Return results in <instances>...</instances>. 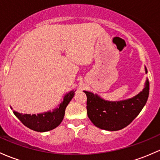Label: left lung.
<instances>
[{"mask_svg":"<svg viewBox=\"0 0 160 160\" xmlns=\"http://www.w3.org/2000/svg\"><path fill=\"white\" fill-rule=\"evenodd\" d=\"M146 73L147 69L145 68ZM149 83L137 96L122 101H107L97 94L84 91L87 95V110L89 119L98 128L117 131L127 127L139 115L149 97Z\"/></svg>","mask_w":160,"mask_h":160,"instance_id":"left-lung-1","label":"left lung"}]
</instances>
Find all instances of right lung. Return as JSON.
<instances>
[{
    "label": "right lung",
    "mask_w": 160,
    "mask_h": 160,
    "mask_svg": "<svg viewBox=\"0 0 160 160\" xmlns=\"http://www.w3.org/2000/svg\"><path fill=\"white\" fill-rule=\"evenodd\" d=\"M73 95V91L67 93L63 98V101L60 104L59 107L53 110V112H44L38 115L22 114L15 111H13V113L25 127L37 132H47L60 125L64 117L67 106L72 100Z\"/></svg>",
    "instance_id": "right-lung-1"
}]
</instances>
